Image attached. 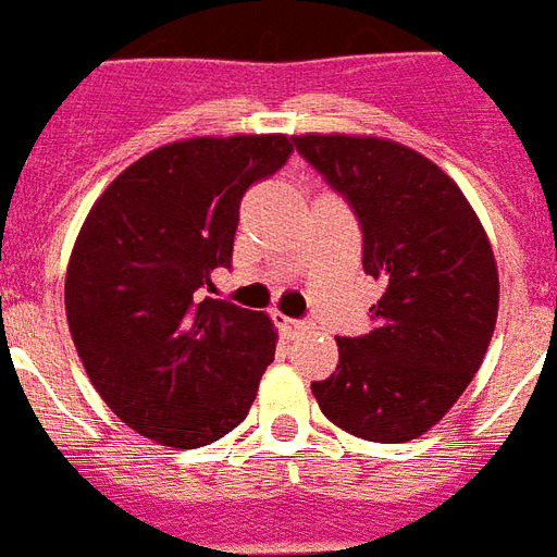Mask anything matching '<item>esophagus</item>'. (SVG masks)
Returning <instances> with one entry per match:
<instances>
[{
  "instance_id": "1",
  "label": "esophagus",
  "mask_w": 557,
  "mask_h": 557,
  "mask_svg": "<svg viewBox=\"0 0 557 557\" xmlns=\"http://www.w3.org/2000/svg\"><path fill=\"white\" fill-rule=\"evenodd\" d=\"M280 323V330H283V335L286 338H297V335H304L306 330H309V323L306 321H292V318H286V314H274Z\"/></svg>"
}]
</instances>
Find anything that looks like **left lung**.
Instances as JSON below:
<instances>
[{
  "instance_id": "8db88e82",
  "label": "left lung",
  "mask_w": 557,
  "mask_h": 557,
  "mask_svg": "<svg viewBox=\"0 0 557 557\" xmlns=\"http://www.w3.org/2000/svg\"><path fill=\"white\" fill-rule=\"evenodd\" d=\"M344 193L381 280L372 332L338 338V367L312 393L323 416L367 442H410L457 405L492 344L500 277L483 222L454 178L375 135H295Z\"/></svg>"
}]
</instances>
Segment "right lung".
<instances>
[{"instance_id":"obj_1","label":"right lung","mask_w":557,"mask_h":557,"mask_svg":"<svg viewBox=\"0 0 557 557\" xmlns=\"http://www.w3.org/2000/svg\"><path fill=\"white\" fill-rule=\"evenodd\" d=\"M292 156V138L199 135L164 144L109 182L74 239L65 318L83 370L133 431L168 448L222 440L253 405L277 330L213 300L239 201Z\"/></svg>"}]
</instances>
